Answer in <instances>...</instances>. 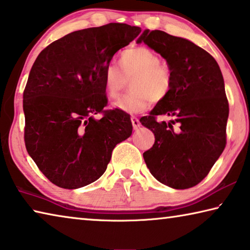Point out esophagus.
I'll return each instance as SVG.
<instances>
[{"mask_svg": "<svg viewBox=\"0 0 250 250\" xmlns=\"http://www.w3.org/2000/svg\"><path fill=\"white\" fill-rule=\"evenodd\" d=\"M130 121H132V124H133L134 129H137L141 126V122H140V120H138L137 117L132 116V117H130Z\"/></svg>", "mask_w": 250, "mask_h": 250, "instance_id": "34e87169", "label": "esophagus"}]
</instances>
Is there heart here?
I'll use <instances>...</instances> for the list:
<instances>
[{"label":"heart","instance_id":"1","mask_svg":"<svg viewBox=\"0 0 250 250\" xmlns=\"http://www.w3.org/2000/svg\"><path fill=\"white\" fill-rule=\"evenodd\" d=\"M120 66L109 64L104 72V85L112 100L121 95L130 81V92L114 106L126 113H141L150 107L154 100L161 102L169 96L173 74L154 51L145 46L125 50L120 56Z\"/></svg>","mask_w":250,"mask_h":250}]
</instances>
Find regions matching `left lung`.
Instances as JSON below:
<instances>
[{
	"mask_svg": "<svg viewBox=\"0 0 250 250\" xmlns=\"http://www.w3.org/2000/svg\"><path fill=\"white\" fill-rule=\"evenodd\" d=\"M159 53L173 74V87L141 123L155 135L143 154L158 182L176 189L203 181L226 146L229 114L223 74L216 60L190 41L145 30L137 40ZM171 118L159 121V117Z\"/></svg>",
	"mask_w": 250,
	"mask_h": 250,
	"instance_id": "8db88e82",
	"label": "left lung"
}]
</instances>
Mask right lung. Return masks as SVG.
Segmentation results:
<instances>
[{"mask_svg": "<svg viewBox=\"0 0 250 250\" xmlns=\"http://www.w3.org/2000/svg\"><path fill=\"white\" fill-rule=\"evenodd\" d=\"M141 27L109 23L75 31L40 53L23 93L26 150L54 185L75 189L105 173L118 143L132 135L126 112L108 104L104 72ZM102 113L100 120L92 116Z\"/></svg>", "mask_w": 250, "mask_h": 250, "instance_id": "1", "label": "right lung"}]
</instances>
